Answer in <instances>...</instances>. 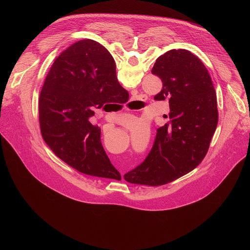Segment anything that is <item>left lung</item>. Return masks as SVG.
I'll return each mask as SVG.
<instances>
[{
  "mask_svg": "<svg viewBox=\"0 0 250 250\" xmlns=\"http://www.w3.org/2000/svg\"><path fill=\"white\" fill-rule=\"evenodd\" d=\"M98 62L114 63L111 53L94 41ZM151 73L162 81L154 99L169 100V119L157 128L153 146L144 160L124 175L132 184L161 186L196 168L206 156L216 130L217 96L202 61L185 49H172L159 56Z\"/></svg>",
  "mask_w": 250,
  "mask_h": 250,
  "instance_id": "8db88e82",
  "label": "left lung"
}]
</instances>
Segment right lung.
<instances>
[{
	"label": "right lung",
	"mask_w": 250,
	"mask_h": 250,
	"mask_svg": "<svg viewBox=\"0 0 250 250\" xmlns=\"http://www.w3.org/2000/svg\"><path fill=\"white\" fill-rule=\"evenodd\" d=\"M128 95L118 81L116 64L98 62L94 41L77 42L54 61L40 96V125L51 150L77 171L121 180L90 123L94 109L120 104Z\"/></svg>",
	"instance_id": "right-lung-1"
}]
</instances>
